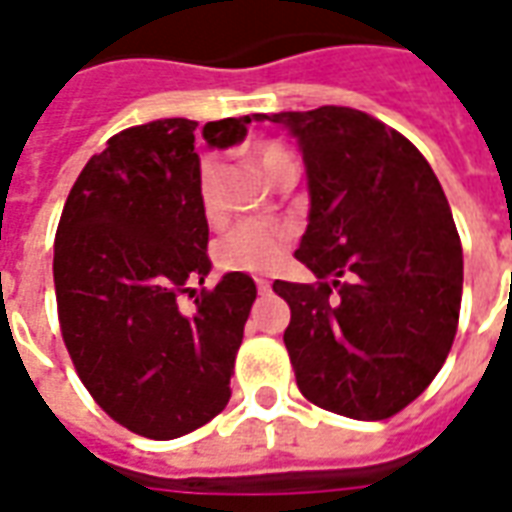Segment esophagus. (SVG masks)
Returning a JSON list of instances; mask_svg holds the SVG:
<instances>
[{"mask_svg":"<svg viewBox=\"0 0 512 512\" xmlns=\"http://www.w3.org/2000/svg\"><path fill=\"white\" fill-rule=\"evenodd\" d=\"M255 285H257V290H260V293H268V290H271V282H268V279H263V277H257Z\"/></svg>","mask_w":512,"mask_h":512,"instance_id":"obj_1","label":"esophagus"}]
</instances>
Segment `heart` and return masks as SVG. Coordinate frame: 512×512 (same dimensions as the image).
<instances>
[{
    "mask_svg": "<svg viewBox=\"0 0 512 512\" xmlns=\"http://www.w3.org/2000/svg\"><path fill=\"white\" fill-rule=\"evenodd\" d=\"M290 153L282 145H266L260 150V167L271 169L277 161L288 158ZM200 202L202 213L216 222L222 205H219V158L205 156L200 164ZM293 227L288 222H274V219H246L230 227L227 233L216 241V263L224 271H249V274H263L277 266L279 257L285 255Z\"/></svg>",
    "mask_w": 512,
    "mask_h": 512,
    "instance_id": "heart-1",
    "label": "heart"
}]
</instances>
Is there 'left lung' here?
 <instances>
[{
  "label": "left lung",
  "mask_w": 512,
  "mask_h": 512,
  "mask_svg": "<svg viewBox=\"0 0 512 512\" xmlns=\"http://www.w3.org/2000/svg\"><path fill=\"white\" fill-rule=\"evenodd\" d=\"M299 142L310 224L296 249L315 285L274 282L301 395L351 419L417 400L450 354L463 249L439 178L406 136L348 106L255 115Z\"/></svg>",
  "instance_id": "left-lung-1"
}]
</instances>
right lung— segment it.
I'll use <instances>...</instances> for the list:
<instances>
[{
	"mask_svg": "<svg viewBox=\"0 0 512 512\" xmlns=\"http://www.w3.org/2000/svg\"><path fill=\"white\" fill-rule=\"evenodd\" d=\"M252 117L205 123L233 147ZM194 120L167 117L109 139L62 208L54 290L73 367L109 417L147 439L186 436L230 400L235 354L255 304L252 277L230 271L183 315L180 293L211 271Z\"/></svg>",
	"mask_w": 512,
	"mask_h": 512,
	"instance_id": "add662e5",
	"label": "right lung"
}]
</instances>
